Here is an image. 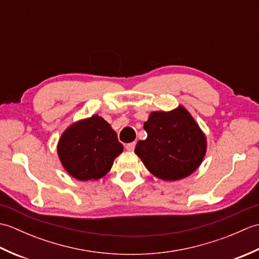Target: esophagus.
I'll use <instances>...</instances> for the list:
<instances>
[{"mask_svg":"<svg viewBox=\"0 0 259 259\" xmlns=\"http://www.w3.org/2000/svg\"><path fill=\"white\" fill-rule=\"evenodd\" d=\"M136 148V142H130V144L125 145V149L128 151H134Z\"/></svg>","mask_w":259,"mask_h":259,"instance_id":"34e87169","label":"esophagus"}]
</instances>
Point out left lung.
<instances>
[{
    "label": "left lung",
    "instance_id": "8db88e82",
    "mask_svg": "<svg viewBox=\"0 0 259 259\" xmlns=\"http://www.w3.org/2000/svg\"><path fill=\"white\" fill-rule=\"evenodd\" d=\"M144 128L148 136L138 141L135 152L157 178L184 179L201 164L207 150L206 136L185 107L151 112Z\"/></svg>",
    "mask_w": 259,
    "mask_h": 259
}]
</instances>
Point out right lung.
<instances>
[{"instance_id": "1", "label": "right lung", "mask_w": 259, "mask_h": 259, "mask_svg": "<svg viewBox=\"0 0 259 259\" xmlns=\"http://www.w3.org/2000/svg\"><path fill=\"white\" fill-rule=\"evenodd\" d=\"M122 151L115 131L98 114L68 126L58 142L63 168L80 181L102 178Z\"/></svg>"}]
</instances>
